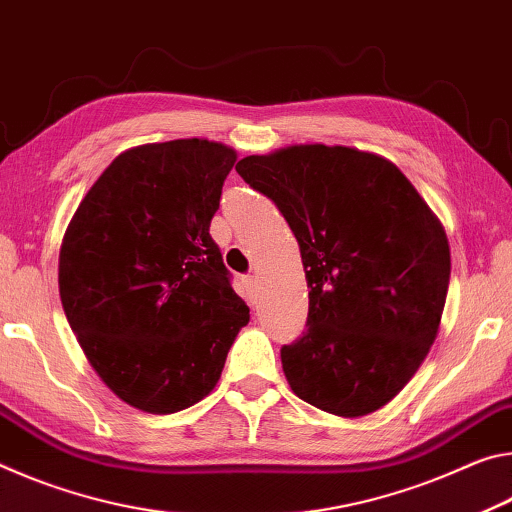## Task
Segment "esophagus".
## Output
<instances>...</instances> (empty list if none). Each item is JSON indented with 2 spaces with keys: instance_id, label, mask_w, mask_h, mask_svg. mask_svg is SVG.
I'll use <instances>...</instances> for the list:
<instances>
[{
  "instance_id": "1",
  "label": "esophagus",
  "mask_w": 512,
  "mask_h": 512,
  "mask_svg": "<svg viewBox=\"0 0 512 512\" xmlns=\"http://www.w3.org/2000/svg\"><path fill=\"white\" fill-rule=\"evenodd\" d=\"M245 288L249 290L251 299H256V290H258V279H256V276H245Z\"/></svg>"
}]
</instances>
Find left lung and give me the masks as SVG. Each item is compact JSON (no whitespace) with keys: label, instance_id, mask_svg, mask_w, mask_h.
Wrapping results in <instances>:
<instances>
[{"label":"left lung","instance_id":"8db88e82","mask_svg":"<svg viewBox=\"0 0 512 512\" xmlns=\"http://www.w3.org/2000/svg\"><path fill=\"white\" fill-rule=\"evenodd\" d=\"M236 170L270 197L299 242L308 329L281 349L306 404L363 417L420 370L445 311V226L395 163L354 147L292 145Z\"/></svg>","mask_w":512,"mask_h":512}]
</instances>
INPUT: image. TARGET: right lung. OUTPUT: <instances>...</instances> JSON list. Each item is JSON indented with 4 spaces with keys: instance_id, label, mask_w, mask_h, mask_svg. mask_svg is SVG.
I'll return each instance as SVG.
<instances>
[{
    "instance_id": "obj_1",
    "label": "right lung",
    "mask_w": 512,
    "mask_h": 512,
    "mask_svg": "<svg viewBox=\"0 0 512 512\" xmlns=\"http://www.w3.org/2000/svg\"><path fill=\"white\" fill-rule=\"evenodd\" d=\"M236 158L204 138L131 147L65 229L58 292L67 322L99 379L145 413L204 399L249 322L208 233Z\"/></svg>"
}]
</instances>
